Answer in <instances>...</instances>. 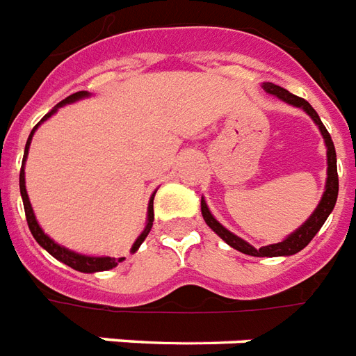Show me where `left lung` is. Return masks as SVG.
<instances>
[{
  "instance_id": "obj_1",
  "label": "left lung",
  "mask_w": 356,
  "mask_h": 356,
  "mask_svg": "<svg viewBox=\"0 0 356 356\" xmlns=\"http://www.w3.org/2000/svg\"><path fill=\"white\" fill-rule=\"evenodd\" d=\"M263 89L270 95H276L278 99L286 100L287 104L298 106V108H302L308 115H310L316 124L321 130L323 138H325V143H327V160H329V170H327V188H325V194H323L321 202L317 205V209L314 211L310 218L302 224V226L298 227L297 232L291 233L286 241H282V243L276 244H268V246H263V248H254L250 244L243 241V238H238L237 235H233L232 232H227L226 227L222 226L220 222L214 220V216L209 213L207 205L202 200V214H203V220L207 222V226L213 229L214 233H218L224 241H226L232 248L235 250L243 252V254H248V256H256V257H276V256H293V254H297L300 252L305 246H308L312 238L316 237V233L321 229V226L325 224V220L329 218V214L332 213V209L336 205V197H338V170H336V149L334 143H332V138H330L329 130L325 129V124L321 123V119L317 115V112L310 106V102H306L305 99H300L297 95L289 93L287 89L280 88V86H276V83H270V81H265L263 83Z\"/></svg>"
}]
</instances>
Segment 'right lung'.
Instances as JSON below:
<instances>
[{
  "mask_svg": "<svg viewBox=\"0 0 356 356\" xmlns=\"http://www.w3.org/2000/svg\"><path fill=\"white\" fill-rule=\"evenodd\" d=\"M83 97H88V91H78V93H72L69 95L67 99L61 100L51 112H48L44 115V118L40 119V123L42 121H46V119L50 118L51 113L58 110L59 106L63 104H69V102H74V100L78 99H83ZM39 123V124H40ZM39 124H35V129L31 130V134H29V138H27V143H26V153H24V160H22V164L26 162V156H27V149H29V143H31V138H33V132L37 130V127ZM20 194H22V202H24V211H26V220H27V226H29V232H31V235L35 237V241L44 248L46 252H50L51 256L56 257V259H59L61 263H65V265H69V267H72L74 270H80V273H99V270H108V268H113L118 263H121L124 259V257H89V256H81V254H76V252H70L67 250V248H63V246H59V244H56L54 241H51L48 235H44V232L40 229V226L37 224V220H35V214H33V209H31V203H29V197H27V192H26V177H24V166H22L20 170ZM153 200L154 196L151 197V202H149V214H147V226H145V229H143V233L138 237V241L134 243V246H132V252H136L138 248H140V244L145 241V237L149 235V232H151V227H153V220H154V211H153Z\"/></svg>",
  "mask_w": 356,
  "mask_h": 356,
  "instance_id": "1",
  "label": "right lung"
}]
</instances>
